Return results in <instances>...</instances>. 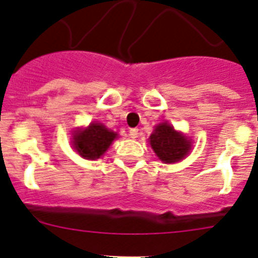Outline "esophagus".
Here are the masks:
<instances>
[{
  "instance_id": "34e87169",
  "label": "esophagus",
  "mask_w": 258,
  "mask_h": 258,
  "mask_svg": "<svg viewBox=\"0 0 258 258\" xmlns=\"http://www.w3.org/2000/svg\"><path fill=\"white\" fill-rule=\"evenodd\" d=\"M138 129L137 127H132L131 131H129V136H131V138H133V140H136V138H138Z\"/></svg>"
}]
</instances>
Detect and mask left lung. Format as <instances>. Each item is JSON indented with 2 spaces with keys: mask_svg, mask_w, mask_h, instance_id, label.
<instances>
[{
  "mask_svg": "<svg viewBox=\"0 0 258 258\" xmlns=\"http://www.w3.org/2000/svg\"><path fill=\"white\" fill-rule=\"evenodd\" d=\"M149 142L156 156L163 163L172 164L182 160L191 151L192 141L177 132L169 122H161L155 127Z\"/></svg>",
  "mask_w": 258,
  "mask_h": 258,
  "instance_id": "1",
  "label": "left lung"
}]
</instances>
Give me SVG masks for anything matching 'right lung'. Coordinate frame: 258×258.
I'll list each match as a JSON object with an SVG mask.
<instances>
[{
	"mask_svg": "<svg viewBox=\"0 0 258 258\" xmlns=\"http://www.w3.org/2000/svg\"><path fill=\"white\" fill-rule=\"evenodd\" d=\"M115 138H117L115 132L107 129L101 122H92L88 127L74 132L72 145L80 156L88 160H95L108 150Z\"/></svg>",
	"mask_w": 258,
	"mask_h": 258,
	"instance_id": "right-lung-1",
	"label": "right lung"
}]
</instances>
